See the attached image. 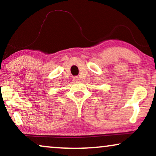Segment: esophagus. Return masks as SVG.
<instances>
[{"instance_id": "34e87169", "label": "esophagus", "mask_w": 156, "mask_h": 156, "mask_svg": "<svg viewBox=\"0 0 156 156\" xmlns=\"http://www.w3.org/2000/svg\"><path fill=\"white\" fill-rule=\"evenodd\" d=\"M73 80L74 82H78V80H79V78H78V76H74L73 78Z\"/></svg>"}]
</instances>
